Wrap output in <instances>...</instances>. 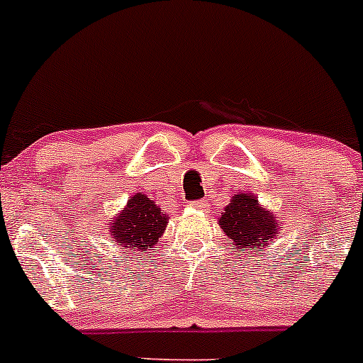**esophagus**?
<instances>
[{"instance_id": "1", "label": "esophagus", "mask_w": 363, "mask_h": 363, "mask_svg": "<svg viewBox=\"0 0 363 363\" xmlns=\"http://www.w3.org/2000/svg\"><path fill=\"white\" fill-rule=\"evenodd\" d=\"M191 206H193V207H200V209H206L207 203H206V202H202V200H200V202H193Z\"/></svg>"}]
</instances>
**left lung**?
Wrapping results in <instances>:
<instances>
[{"mask_svg": "<svg viewBox=\"0 0 363 363\" xmlns=\"http://www.w3.org/2000/svg\"><path fill=\"white\" fill-rule=\"evenodd\" d=\"M220 227L230 239V245L242 255L248 252H264L282 228L275 214L260 206L253 193H238L232 196L220 216Z\"/></svg>", "mask_w": 363, "mask_h": 363, "instance_id": "1", "label": "left lung"}]
</instances>
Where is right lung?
I'll return each mask as SVG.
<instances>
[{
    "instance_id": "right-lung-1",
    "label": "right lung",
    "mask_w": 363,
    "mask_h": 363,
    "mask_svg": "<svg viewBox=\"0 0 363 363\" xmlns=\"http://www.w3.org/2000/svg\"><path fill=\"white\" fill-rule=\"evenodd\" d=\"M167 225L168 216L161 213V207L142 193H136L128 200L124 211L110 221V235L121 246L147 252L160 242Z\"/></svg>"
}]
</instances>
